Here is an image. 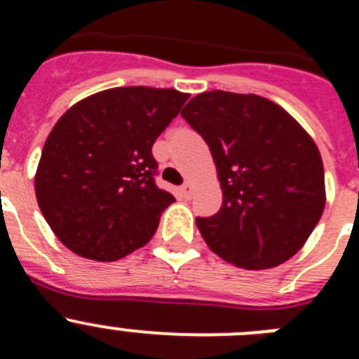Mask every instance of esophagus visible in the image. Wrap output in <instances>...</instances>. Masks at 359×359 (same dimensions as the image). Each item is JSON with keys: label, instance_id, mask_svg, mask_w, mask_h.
<instances>
[{"label": "esophagus", "instance_id": "1", "mask_svg": "<svg viewBox=\"0 0 359 359\" xmlns=\"http://www.w3.org/2000/svg\"><path fill=\"white\" fill-rule=\"evenodd\" d=\"M180 192H182V196H183V198H185V199H189L190 196H192V185H190L189 182H187V183H183V185H182V189H180Z\"/></svg>", "mask_w": 359, "mask_h": 359}]
</instances>
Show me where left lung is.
<instances>
[{
  "label": "left lung",
  "mask_w": 359,
  "mask_h": 359,
  "mask_svg": "<svg viewBox=\"0 0 359 359\" xmlns=\"http://www.w3.org/2000/svg\"><path fill=\"white\" fill-rule=\"evenodd\" d=\"M182 116L210 147L223 189L221 210L196 219L205 243L244 269L291 259L325 207L322 158L311 136L259 95L207 91Z\"/></svg>",
  "instance_id": "obj_1"
}]
</instances>
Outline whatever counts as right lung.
Segmentation results:
<instances>
[{"label":"right lung","mask_w":359,"mask_h":359,"mask_svg":"<svg viewBox=\"0 0 359 359\" xmlns=\"http://www.w3.org/2000/svg\"><path fill=\"white\" fill-rule=\"evenodd\" d=\"M189 95L128 86L69 107L52 129L36 174L46 223L77 255L116 261L154 236L174 196L156 185L152 145Z\"/></svg>","instance_id":"obj_1"}]
</instances>
